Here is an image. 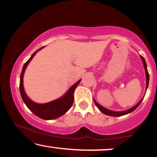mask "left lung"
Listing matches in <instances>:
<instances>
[{"mask_svg": "<svg viewBox=\"0 0 157 157\" xmlns=\"http://www.w3.org/2000/svg\"><path fill=\"white\" fill-rule=\"evenodd\" d=\"M141 58H142V61H143L144 67H145V73H146V90H147V86H148V82H149V74H148V71H147V64H146V62H145V59H144V57H142V56H141ZM142 100H143V99H142ZM142 100H140V101L136 105L134 106V107L131 108V109H130L127 110V111H111V110H109V109H105V108L102 107V106L100 105V104L97 103V102L95 101L94 100V101L95 104H96V105L97 106V108H98V109H100V111H101V112H102L103 113H105V114H106V115H109V116L120 117V116H122V115L127 114V113H129L132 112V111H134V110L136 109L139 105H140V104L141 103V102L142 101Z\"/></svg>", "mask_w": 157, "mask_h": 157, "instance_id": "1", "label": "left lung"}]
</instances>
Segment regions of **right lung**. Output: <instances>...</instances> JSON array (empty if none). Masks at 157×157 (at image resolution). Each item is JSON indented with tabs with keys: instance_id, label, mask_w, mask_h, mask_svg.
Listing matches in <instances>:
<instances>
[{
	"instance_id": "right-lung-1",
	"label": "right lung",
	"mask_w": 157,
	"mask_h": 157,
	"mask_svg": "<svg viewBox=\"0 0 157 157\" xmlns=\"http://www.w3.org/2000/svg\"><path fill=\"white\" fill-rule=\"evenodd\" d=\"M40 49L37 50V51H39ZM37 51L34 52L31 56V57L23 65L22 71H21V78H20V92H21V97H22L24 103L26 104L28 109L34 114H35L36 116H37L40 118L43 119V120H54V119L60 117L62 115H63L71 107L74 102V91L76 89L79 82H80V80L77 81L75 84H74L70 88L69 90H68V92L63 97L58 99V100H54V101L44 104L35 103V102L32 101L27 97L26 93H25L23 86V77L27 65L29 64V63L33 58V57L35 55V54L37 53Z\"/></svg>"
}]
</instances>
